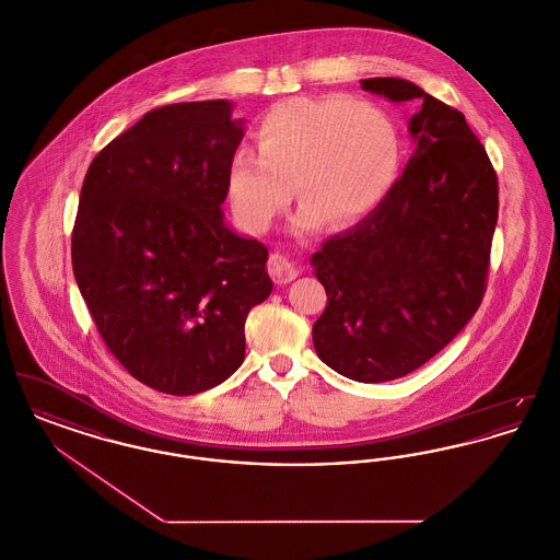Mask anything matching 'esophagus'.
Listing matches in <instances>:
<instances>
[{
	"label": "esophagus",
	"instance_id": "34e87169",
	"mask_svg": "<svg viewBox=\"0 0 560 560\" xmlns=\"http://www.w3.org/2000/svg\"><path fill=\"white\" fill-rule=\"evenodd\" d=\"M268 272H270L275 283L285 285V283H290V281L298 277L300 270H298V265L293 262L292 258H288L283 254H272L268 258Z\"/></svg>",
	"mask_w": 560,
	"mask_h": 560
}]
</instances>
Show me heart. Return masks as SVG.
Returning a JSON list of instances; mask_svg holds the SVG:
<instances>
[{
	"instance_id": "b5f03b06",
	"label": "heart",
	"mask_w": 560,
	"mask_h": 560,
	"mask_svg": "<svg viewBox=\"0 0 560 560\" xmlns=\"http://www.w3.org/2000/svg\"><path fill=\"white\" fill-rule=\"evenodd\" d=\"M258 153L240 151L226 172V195L247 231L262 233L304 199L293 226L311 231L327 218L348 226L375 212L397 183L400 133L388 110L350 96H295L268 108L256 126Z\"/></svg>"
}]
</instances>
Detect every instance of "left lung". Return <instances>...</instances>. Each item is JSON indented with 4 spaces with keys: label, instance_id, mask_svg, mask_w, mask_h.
Returning <instances> with one entry per match:
<instances>
[{
    "label": "left lung",
    "instance_id": "left-lung-1",
    "mask_svg": "<svg viewBox=\"0 0 560 560\" xmlns=\"http://www.w3.org/2000/svg\"><path fill=\"white\" fill-rule=\"evenodd\" d=\"M361 88L420 103L409 119L416 151L384 203L313 254L327 292L313 345L334 372L373 384L422 368L477 313L498 224V176L457 108L399 78Z\"/></svg>",
    "mask_w": 560,
    "mask_h": 560
}]
</instances>
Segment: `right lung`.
I'll return each instance as SVG.
<instances>
[{
  "instance_id": "right-lung-1",
  "label": "right lung",
  "mask_w": 560,
  "mask_h": 560,
  "mask_svg": "<svg viewBox=\"0 0 560 560\" xmlns=\"http://www.w3.org/2000/svg\"><path fill=\"white\" fill-rule=\"evenodd\" d=\"M229 101L149 110L94 158L71 237L75 281L133 377L188 397L245 357V319L272 292L268 249L224 224L243 138Z\"/></svg>"
}]
</instances>
